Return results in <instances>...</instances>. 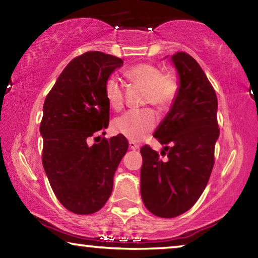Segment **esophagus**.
<instances>
[{"instance_id": "34e87169", "label": "esophagus", "mask_w": 258, "mask_h": 258, "mask_svg": "<svg viewBox=\"0 0 258 258\" xmlns=\"http://www.w3.org/2000/svg\"><path fill=\"white\" fill-rule=\"evenodd\" d=\"M128 146H130V149L133 150V151H136V150L139 149L138 144L135 143V142H132V140H130V142H128Z\"/></svg>"}]
</instances>
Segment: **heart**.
Segmentation results:
<instances>
[{"label": "heart", "instance_id": "1", "mask_svg": "<svg viewBox=\"0 0 258 258\" xmlns=\"http://www.w3.org/2000/svg\"><path fill=\"white\" fill-rule=\"evenodd\" d=\"M130 84L144 88V102L158 108H165L172 104L177 95L178 84L172 74H161V71L152 63H139L125 72ZM123 86L116 77H109L105 82V98L114 111L123 106ZM157 125V115L153 109H132L113 120L114 132L130 140H142Z\"/></svg>", "mask_w": 258, "mask_h": 258}]
</instances>
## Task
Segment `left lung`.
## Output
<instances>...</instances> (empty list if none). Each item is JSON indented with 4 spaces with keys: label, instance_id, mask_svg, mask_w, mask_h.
Instances as JSON below:
<instances>
[{
    "label": "left lung",
    "instance_id": "obj_1",
    "mask_svg": "<svg viewBox=\"0 0 258 258\" xmlns=\"http://www.w3.org/2000/svg\"><path fill=\"white\" fill-rule=\"evenodd\" d=\"M179 86L170 111L154 138L166 145V159L143 146L140 194L147 210L163 218L177 217L194 207L203 194L214 167L219 137L218 102L207 75L191 55L171 56Z\"/></svg>",
    "mask_w": 258,
    "mask_h": 258
}]
</instances>
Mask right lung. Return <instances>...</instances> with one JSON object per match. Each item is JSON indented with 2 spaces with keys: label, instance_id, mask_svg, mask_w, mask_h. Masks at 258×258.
<instances>
[{
  "label": "right lung",
  "instance_id": "1",
  "mask_svg": "<svg viewBox=\"0 0 258 258\" xmlns=\"http://www.w3.org/2000/svg\"><path fill=\"white\" fill-rule=\"evenodd\" d=\"M122 63L113 55L87 51L67 64L44 100L43 169L56 198L74 214H94L104 207L128 149L121 135L88 145L89 137L107 128L105 82Z\"/></svg>",
  "mask_w": 258,
  "mask_h": 258
}]
</instances>
